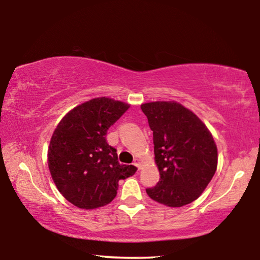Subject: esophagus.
I'll use <instances>...</instances> for the list:
<instances>
[{
    "mask_svg": "<svg viewBox=\"0 0 260 260\" xmlns=\"http://www.w3.org/2000/svg\"><path fill=\"white\" fill-rule=\"evenodd\" d=\"M134 165L140 170L141 169V159H139V158H135V159H134Z\"/></svg>",
    "mask_w": 260,
    "mask_h": 260,
    "instance_id": "obj_1",
    "label": "esophagus"
}]
</instances>
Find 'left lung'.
Returning a JSON list of instances; mask_svg holds the SVG:
<instances>
[{
    "mask_svg": "<svg viewBox=\"0 0 260 260\" xmlns=\"http://www.w3.org/2000/svg\"><path fill=\"white\" fill-rule=\"evenodd\" d=\"M153 132V152L160 179L148 188L150 199L180 208L199 199L218 165V150L208 127L174 101L141 105Z\"/></svg>",
    "mask_w": 260,
    "mask_h": 260,
    "instance_id": "obj_1",
    "label": "left lung"
}]
</instances>
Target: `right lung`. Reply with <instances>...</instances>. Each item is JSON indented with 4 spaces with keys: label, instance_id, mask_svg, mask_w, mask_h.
<instances>
[{
    "label": "right lung",
    "instance_id": "1",
    "mask_svg": "<svg viewBox=\"0 0 260 260\" xmlns=\"http://www.w3.org/2000/svg\"><path fill=\"white\" fill-rule=\"evenodd\" d=\"M129 104L98 98L69 111L52 133L48 166L57 189L70 203L93 210L109 204L118 182L136 172L118 161L117 150L105 139L108 129Z\"/></svg>",
    "mask_w": 260,
    "mask_h": 260
}]
</instances>
